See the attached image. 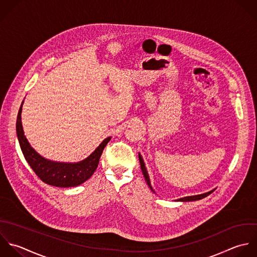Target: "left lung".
<instances>
[{"label": "left lung", "mask_w": 257, "mask_h": 257, "mask_svg": "<svg viewBox=\"0 0 257 257\" xmlns=\"http://www.w3.org/2000/svg\"><path fill=\"white\" fill-rule=\"evenodd\" d=\"M139 161H140V166H141V170H142V173H143V175H144V178H145V180H146L147 184L149 185L150 189H151L152 191H154V190H153V188H152V186H151V183H150V179H149V175H148L147 169H146V167H145L144 161H143V159H142V156H141L140 154H139ZM213 191H214V190H211V191H209V192H206V193H203V194H199V195H193V196H187V197H183V198H180V199H177V200H178V201H183V202H186V201H194V200H200V199H202V198H204V197L208 196L209 194H211Z\"/></svg>", "instance_id": "obj_1"}]
</instances>
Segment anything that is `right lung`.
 Returning a JSON list of instances; mask_svg holds the SVG:
<instances>
[{
	"label": "right lung",
	"instance_id": "right-lung-1",
	"mask_svg": "<svg viewBox=\"0 0 257 257\" xmlns=\"http://www.w3.org/2000/svg\"><path fill=\"white\" fill-rule=\"evenodd\" d=\"M22 105L17 117V136L24 157L36 175L43 182L56 187H75L88 180L97 169L102 152L111 137L106 138L89 157L80 162L63 163L45 159L31 147L24 135L21 119Z\"/></svg>",
	"mask_w": 257,
	"mask_h": 257
}]
</instances>
